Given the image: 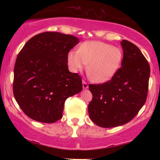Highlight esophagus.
Wrapping results in <instances>:
<instances>
[{
	"instance_id": "34e87169",
	"label": "esophagus",
	"mask_w": 160,
	"mask_h": 160,
	"mask_svg": "<svg viewBox=\"0 0 160 160\" xmlns=\"http://www.w3.org/2000/svg\"><path fill=\"white\" fill-rule=\"evenodd\" d=\"M88 83L87 82L85 81V80H82V87H83V89H87L88 88Z\"/></svg>"
}]
</instances>
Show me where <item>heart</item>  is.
<instances>
[{"instance_id": "1", "label": "heart", "mask_w": 160, "mask_h": 160, "mask_svg": "<svg viewBox=\"0 0 160 160\" xmlns=\"http://www.w3.org/2000/svg\"><path fill=\"white\" fill-rule=\"evenodd\" d=\"M123 58L122 49L102 41H87L79 49L70 51L68 61L74 72L87 67L89 77L98 83L109 81L120 69Z\"/></svg>"}]
</instances>
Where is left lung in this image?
Segmentation results:
<instances>
[{"label": "left lung", "instance_id": "left-lung-1", "mask_svg": "<svg viewBox=\"0 0 160 160\" xmlns=\"http://www.w3.org/2000/svg\"><path fill=\"white\" fill-rule=\"evenodd\" d=\"M122 66L109 81L89 84L92 99L88 106L89 117L100 127L111 128L131 121L147 100L150 68L138 47L128 40Z\"/></svg>", "mask_w": 160, "mask_h": 160}]
</instances>
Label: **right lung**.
I'll list each match as a JSON object with an SVG mask.
<instances>
[{
	"instance_id": "1",
	"label": "right lung",
	"mask_w": 160,
	"mask_h": 160,
	"mask_svg": "<svg viewBox=\"0 0 160 160\" xmlns=\"http://www.w3.org/2000/svg\"><path fill=\"white\" fill-rule=\"evenodd\" d=\"M78 42L73 35L46 32L31 38L18 54L13 95L32 120L46 123L60 120L66 99L82 89L81 77L68 66V52Z\"/></svg>"
}]
</instances>
